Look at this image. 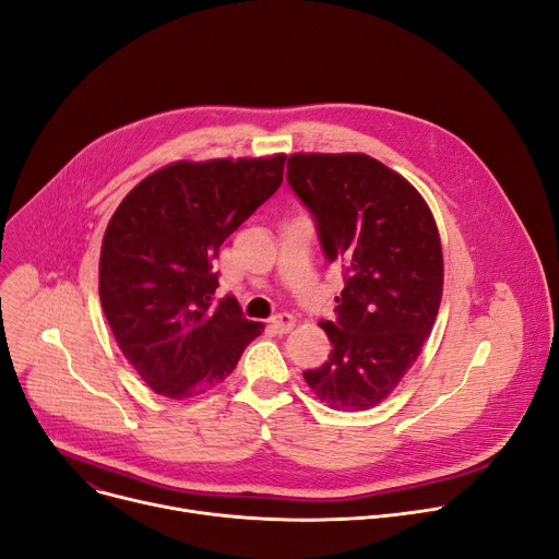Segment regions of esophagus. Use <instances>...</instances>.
Returning <instances> with one entry per match:
<instances>
[{
	"instance_id": "esophagus-1",
	"label": "esophagus",
	"mask_w": 559,
	"mask_h": 559,
	"mask_svg": "<svg viewBox=\"0 0 559 559\" xmlns=\"http://www.w3.org/2000/svg\"><path fill=\"white\" fill-rule=\"evenodd\" d=\"M271 326L275 329V333H288L293 331L295 326V318L290 313H277L273 320H271Z\"/></svg>"
}]
</instances>
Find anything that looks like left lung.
Here are the masks:
<instances>
[{
	"instance_id": "left-lung-1",
	"label": "left lung",
	"mask_w": 559,
	"mask_h": 559,
	"mask_svg": "<svg viewBox=\"0 0 559 559\" xmlns=\"http://www.w3.org/2000/svg\"><path fill=\"white\" fill-rule=\"evenodd\" d=\"M286 181L311 212L322 252L345 269L322 367L305 371L333 409L388 399L416 362L443 295L441 239L423 197L367 154H293Z\"/></svg>"
}]
</instances>
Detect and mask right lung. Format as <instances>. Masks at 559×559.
I'll use <instances>...</instances> for the list:
<instances>
[{"label": "right lung", "mask_w": 559, "mask_h": 559, "mask_svg": "<svg viewBox=\"0 0 559 559\" xmlns=\"http://www.w3.org/2000/svg\"><path fill=\"white\" fill-rule=\"evenodd\" d=\"M284 160L171 163L114 212L100 252V305L120 352L156 394L183 401L217 388L262 333L233 295L214 297L212 264L277 192Z\"/></svg>", "instance_id": "1"}]
</instances>
